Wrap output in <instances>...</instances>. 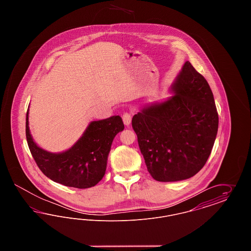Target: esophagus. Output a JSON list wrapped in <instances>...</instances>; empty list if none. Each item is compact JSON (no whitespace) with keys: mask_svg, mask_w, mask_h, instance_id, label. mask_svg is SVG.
<instances>
[{"mask_svg":"<svg viewBox=\"0 0 251 251\" xmlns=\"http://www.w3.org/2000/svg\"><path fill=\"white\" fill-rule=\"evenodd\" d=\"M122 120L126 126H129L131 124V114L130 112H124L122 115Z\"/></svg>","mask_w":251,"mask_h":251,"instance_id":"obj_1","label":"esophagus"}]
</instances>
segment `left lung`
Here are the masks:
<instances>
[{
	"mask_svg": "<svg viewBox=\"0 0 251 251\" xmlns=\"http://www.w3.org/2000/svg\"><path fill=\"white\" fill-rule=\"evenodd\" d=\"M172 90L174 96L143 108L131 120L148 171L158 181L196 175L211 154L218 129L213 92L189 61Z\"/></svg>",
	"mask_w": 251,
	"mask_h": 251,
	"instance_id": "obj_1",
	"label": "left lung"
}]
</instances>
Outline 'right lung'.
Returning a JSON list of instances; mask_svg holds the SVG:
<instances>
[{
  "label": "right lung",
  "instance_id": "right-lung-1",
  "mask_svg": "<svg viewBox=\"0 0 251 251\" xmlns=\"http://www.w3.org/2000/svg\"><path fill=\"white\" fill-rule=\"evenodd\" d=\"M28 124L27 111L26 139L42 173L55 182L79 189L95 186L103 178L112 142L124 129L120 116L92 121L83 136L70 150L61 153H51L34 142Z\"/></svg>",
  "mask_w": 251,
  "mask_h": 251
}]
</instances>
